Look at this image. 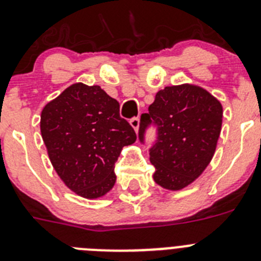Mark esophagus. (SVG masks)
I'll return each mask as SVG.
<instances>
[{
    "mask_svg": "<svg viewBox=\"0 0 261 261\" xmlns=\"http://www.w3.org/2000/svg\"><path fill=\"white\" fill-rule=\"evenodd\" d=\"M130 125H132V128L135 129L136 132H138V128H140V118H133L130 119Z\"/></svg>",
    "mask_w": 261,
    "mask_h": 261,
    "instance_id": "1",
    "label": "esophagus"
}]
</instances>
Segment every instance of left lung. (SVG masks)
<instances>
[{
    "instance_id": "obj_1",
    "label": "left lung",
    "mask_w": 261,
    "mask_h": 261,
    "mask_svg": "<svg viewBox=\"0 0 261 261\" xmlns=\"http://www.w3.org/2000/svg\"><path fill=\"white\" fill-rule=\"evenodd\" d=\"M151 124L158 132L150 149L154 181L168 190H181L199 177L214 156L223 106L197 85H172L159 90L149 112L141 115L138 138L142 143Z\"/></svg>"
}]
</instances>
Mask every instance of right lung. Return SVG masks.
Returning <instances> with one entry per match:
<instances>
[{"mask_svg":"<svg viewBox=\"0 0 261 261\" xmlns=\"http://www.w3.org/2000/svg\"><path fill=\"white\" fill-rule=\"evenodd\" d=\"M119 102L101 87L72 84L41 112V136L53 167L67 188L88 199L115 185V162L136 141Z\"/></svg>","mask_w":261,"mask_h":261,"instance_id":"add662e5","label":"right lung"}]
</instances>
